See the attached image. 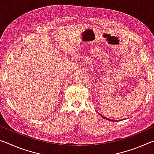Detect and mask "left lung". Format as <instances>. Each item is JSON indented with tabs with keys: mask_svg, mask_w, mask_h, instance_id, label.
I'll return each instance as SVG.
<instances>
[{
	"mask_svg": "<svg viewBox=\"0 0 154 154\" xmlns=\"http://www.w3.org/2000/svg\"><path fill=\"white\" fill-rule=\"evenodd\" d=\"M99 113V112H98ZM100 115L101 116V117L102 118H103L104 119H106V120H108V121H112V122H116V121H119V120H113V119H108V118H107V117H106V116H104L103 115H102V114H100Z\"/></svg>",
	"mask_w": 154,
	"mask_h": 154,
	"instance_id": "left-lung-1",
	"label": "left lung"
}]
</instances>
